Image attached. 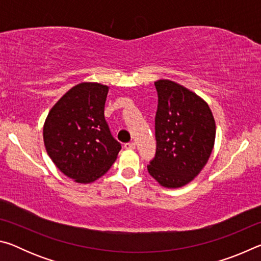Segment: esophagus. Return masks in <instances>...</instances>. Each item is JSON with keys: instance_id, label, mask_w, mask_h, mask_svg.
I'll list each match as a JSON object with an SVG mask.
<instances>
[{"instance_id": "1", "label": "esophagus", "mask_w": 261, "mask_h": 261, "mask_svg": "<svg viewBox=\"0 0 261 261\" xmlns=\"http://www.w3.org/2000/svg\"><path fill=\"white\" fill-rule=\"evenodd\" d=\"M124 148L125 149H135L136 144L135 143H126V144H124Z\"/></svg>"}]
</instances>
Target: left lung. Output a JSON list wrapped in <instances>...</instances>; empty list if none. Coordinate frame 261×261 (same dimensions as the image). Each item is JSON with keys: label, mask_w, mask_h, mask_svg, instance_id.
I'll return each instance as SVG.
<instances>
[{"label": "left lung", "mask_w": 261, "mask_h": 261, "mask_svg": "<svg viewBox=\"0 0 261 261\" xmlns=\"http://www.w3.org/2000/svg\"><path fill=\"white\" fill-rule=\"evenodd\" d=\"M155 115V156L149 175L165 188L184 187L208 161L215 141V121L206 101L179 84L160 79Z\"/></svg>", "instance_id": "1"}]
</instances>
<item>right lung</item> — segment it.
Masks as SVG:
<instances>
[{
    "mask_svg": "<svg viewBox=\"0 0 261 261\" xmlns=\"http://www.w3.org/2000/svg\"><path fill=\"white\" fill-rule=\"evenodd\" d=\"M109 87L81 83L69 90L48 113L43 143L55 166L77 183L103 176L121 151L105 120Z\"/></svg>",
    "mask_w": 261,
    "mask_h": 261,
    "instance_id": "obj_1",
    "label": "right lung"
}]
</instances>
